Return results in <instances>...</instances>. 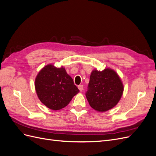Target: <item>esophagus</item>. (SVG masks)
<instances>
[{
  "label": "esophagus",
  "mask_w": 156,
  "mask_h": 156,
  "mask_svg": "<svg viewBox=\"0 0 156 156\" xmlns=\"http://www.w3.org/2000/svg\"><path fill=\"white\" fill-rule=\"evenodd\" d=\"M78 88H79V90L81 92H82L83 90V85H79L78 86Z\"/></svg>",
  "instance_id": "obj_1"
}]
</instances>
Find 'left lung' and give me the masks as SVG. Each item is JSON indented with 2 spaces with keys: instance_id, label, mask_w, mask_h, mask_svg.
<instances>
[{
  "instance_id": "1",
  "label": "left lung",
  "mask_w": 156,
  "mask_h": 156,
  "mask_svg": "<svg viewBox=\"0 0 156 156\" xmlns=\"http://www.w3.org/2000/svg\"><path fill=\"white\" fill-rule=\"evenodd\" d=\"M86 97L90 107L98 112H105L115 107L124 92V84L115 71L94 69L90 77Z\"/></svg>"
}]
</instances>
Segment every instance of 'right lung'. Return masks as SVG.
Wrapping results in <instances>:
<instances>
[{
    "label": "right lung",
    "mask_w": 156,
    "mask_h": 156,
    "mask_svg": "<svg viewBox=\"0 0 156 156\" xmlns=\"http://www.w3.org/2000/svg\"><path fill=\"white\" fill-rule=\"evenodd\" d=\"M34 85L41 102L55 111L67 106L79 91L63 66L56 68L51 64L46 65L37 73Z\"/></svg>",
    "instance_id": "obj_1"
}]
</instances>
